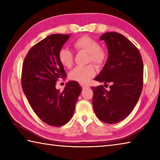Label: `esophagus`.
Instances as JSON below:
<instances>
[{"mask_svg":"<svg viewBox=\"0 0 160 160\" xmlns=\"http://www.w3.org/2000/svg\"><path fill=\"white\" fill-rule=\"evenodd\" d=\"M80 85H81V87H82V89H85V88H90V87H89L88 85H83V84H80Z\"/></svg>","mask_w":160,"mask_h":160,"instance_id":"obj_1","label":"esophagus"}]
</instances>
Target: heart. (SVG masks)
Returning a JSON list of instances; mask_svg holds the SVG:
<instances>
[{"instance_id":"1","label":"heart","mask_w":160,"mask_h":160,"mask_svg":"<svg viewBox=\"0 0 160 160\" xmlns=\"http://www.w3.org/2000/svg\"><path fill=\"white\" fill-rule=\"evenodd\" d=\"M72 47L76 51H85L88 53L87 62H92L97 66H102L107 59V51L99 46V43L93 38L88 36L80 37L72 43ZM59 62L66 68H70L73 64V54L66 48H62L58 51ZM96 74L94 65L88 64L85 66H78L72 70L69 78L72 80L81 84L89 82Z\"/></svg>"}]
</instances>
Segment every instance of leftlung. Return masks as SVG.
I'll list each match as a JSON object with an SVG mask.
<instances>
[{
  "label": "left lung",
  "mask_w": 160,
  "mask_h": 160,
  "mask_svg": "<svg viewBox=\"0 0 160 160\" xmlns=\"http://www.w3.org/2000/svg\"><path fill=\"white\" fill-rule=\"evenodd\" d=\"M107 46L109 57L94 78L111 83L109 90L103 85L92 87L94 111L99 120L114 124L125 119L133 110L143 85V62L135 46L121 34L107 32L100 37Z\"/></svg>",
  "instance_id": "obj_1"
}]
</instances>
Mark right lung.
Segmentation results:
<instances>
[{"label": "right lung", "mask_w": 160, "mask_h": 160, "mask_svg": "<svg viewBox=\"0 0 160 160\" xmlns=\"http://www.w3.org/2000/svg\"><path fill=\"white\" fill-rule=\"evenodd\" d=\"M69 38L68 34L49 35L29 49L22 64L21 83L24 93L38 117L51 126L68 122L82 91L76 81L68 82L62 92L56 89L58 79L67 75L58 54Z\"/></svg>", "instance_id": "obj_1"}]
</instances>
